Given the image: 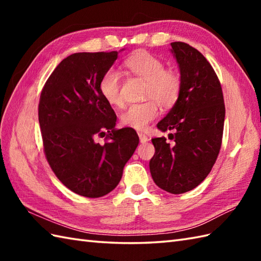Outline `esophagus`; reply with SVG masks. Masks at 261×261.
<instances>
[{
	"label": "esophagus",
	"instance_id": "34e87169",
	"mask_svg": "<svg viewBox=\"0 0 261 261\" xmlns=\"http://www.w3.org/2000/svg\"><path fill=\"white\" fill-rule=\"evenodd\" d=\"M139 139H140V142H142V143H145L149 140L148 137L145 134H141V132L139 134Z\"/></svg>",
	"mask_w": 261,
	"mask_h": 261
}]
</instances>
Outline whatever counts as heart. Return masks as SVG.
<instances>
[{
    "label": "heart",
    "instance_id": "obj_1",
    "mask_svg": "<svg viewBox=\"0 0 261 261\" xmlns=\"http://www.w3.org/2000/svg\"><path fill=\"white\" fill-rule=\"evenodd\" d=\"M132 74L147 82L146 98H153L164 108H169L179 96L181 82L173 70H166L162 60L148 53H137L124 62ZM121 75L116 69L110 68L99 82V92L112 107H121L120 93ZM159 115L158 104L150 101L131 104L120 114L121 123L136 130H145L151 121Z\"/></svg>",
    "mask_w": 261,
    "mask_h": 261
}]
</instances>
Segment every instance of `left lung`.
<instances>
[{
  "mask_svg": "<svg viewBox=\"0 0 261 261\" xmlns=\"http://www.w3.org/2000/svg\"><path fill=\"white\" fill-rule=\"evenodd\" d=\"M170 53L178 65L180 93L177 101L158 122L169 134L154 138L156 149L149 163L153 181L171 194L197 187L210 174L220 152L225 118L222 88L212 66L203 55L185 42H171Z\"/></svg>",
  "mask_w": 261,
  "mask_h": 261,
  "instance_id": "left-lung-1",
  "label": "left lung"
}]
</instances>
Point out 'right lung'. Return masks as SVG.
I'll use <instances>...</instances> for the list:
<instances>
[{"instance_id": "add662e5", "label": "right lung", "mask_w": 261, "mask_h": 261, "mask_svg": "<svg viewBox=\"0 0 261 261\" xmlns=\"http://www.w3.org/2000/svg\"><path fill=\"white\" fill-rule=\"evenodd\" d=\"M119 53L70 55L49 76L39 102L48 163L66 187L85 197L113 191L139 145L134 129H115L116 115L99 92L102 76ZM96 136L108 141L97 144Z\"/></svg>"}]
</instances>
